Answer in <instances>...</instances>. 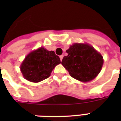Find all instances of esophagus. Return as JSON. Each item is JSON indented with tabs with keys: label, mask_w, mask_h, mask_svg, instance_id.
I'll list each match as a JSON object with an SVG mask.
<instances>
[{
	"label": "esophagus",
	"mask_w": 121,
	"mask_h": 121,
	"mask_svg": "<svg viewBox=\"0 0 121 121\" xmlns=\"http://www.w3.org/2000/svg\"><path fill=\"white\" fill-rule=\"evenodd\" d=\"M63 58V55H60V58L61 61L62 60Z\"/></svg>",
	"instance_id": "obj_1"
}]
</instances>
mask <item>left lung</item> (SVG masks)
<instances>
[{"instance_id":"left-lung-1","label":"left lung","mask_w":121,"mask_h":121,"mask_svg":"<svg viewBox=\"0 0 121 121\" xmlns=\"http://www.w3.org/2000/svg\"><path fill=\"white\" fill-rule=\"evenodd\" d=\"M61 64L72 77L88 82L99 73L103 65V57L94 48L86 44H74L66 50Z\"/></svg>"}]
</instances>
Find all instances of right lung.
I'll return each mask as SVG.
<instances>
[{
    "label": "right lung",
    "instance_id": "1",
    "mask_svg": "<svg viewBox=\"0 0 121 121\" xmlns=\"http://www.w3.org/2000/svg\"><path fill=\"white\" fill-rule=\"evenodd\" d=\"M60 63V59L54 51L40 48L26 57L21 70L26 80L39 82L49 77L53 68Z\"/></svg>",
    "mask_w": 121,
    "mask_h": 121
}]
</instances>
